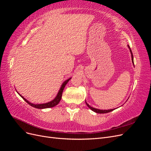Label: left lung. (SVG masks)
I'll list each match as a JSON object with an SVG mask.
<instances>
[{"label": "left lung", "instance_id": "1", "mask_svg": "<svg viewBox=\"0 0 151 151\" xmlns=\"http://www.w3.org/2000/svg\"><path fill=\"white\" fill-rule=\"evenodd\" d=\"M127 46H128V48H129V50H130V53H131V57H132V63H133V65L134 66L133 54H132V50H131V49H130V48L129 47V45H127ZM86 104H87V106H88L91 109V110L94 111L95 113H109V112H110V111H112L114 110V109H116V108H115V109H97V108H94L93 107H91L90 105L88 104V103L86 102Z\"/></svg>", "mask_w": 151, "mask_h": 151}]
</instances>
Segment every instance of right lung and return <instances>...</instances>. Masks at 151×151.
Masks as SVG:
<instances>
[{
    "instance_id": "add662e5",
    "label": "right lung",
    "mask_w": 151,
    "mask_h": 151,
    "mask_svg": "<svg viewBox=\"0 0 151 151\" xmlns=\"http://www.w3.org/2000/svg\"><path fill=\"white\" fill-rule=\"evenodd\" d=\"M70 79H71V77H70V78L68 79L67 80H66V81H65L64 82H63V83L62 84V86H61V87H60V89H59V91H58V93H57V96H56V97L53 100H52L51 101L46 103H43V104H33V103H30L29 101H28V100H27L26 99H25L23 96H21L19 93H18L17 91H17V93L18 94H19V95L20 96H21L22 99H23L27 103H28L29 105H31V106H33V107L36 108H38V109H45V108H52V107H53V106H56V105H57V104H58V103L60 101L61 98H62V92H63V89H64V88H65V85L67 84V83H68V81H69V80H70Z\"/></svg>"
}]
</instances>
